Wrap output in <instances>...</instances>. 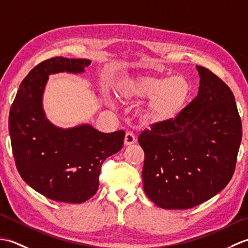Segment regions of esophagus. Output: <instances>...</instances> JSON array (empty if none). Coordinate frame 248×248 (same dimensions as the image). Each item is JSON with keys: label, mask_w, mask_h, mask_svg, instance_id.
I'll use <instances>...</instances> for the list:
<instances>
[{"label": "esophagus", "mask_w": 248, "mask_h": 248, "mask_svg": "<svg viewBox=\"0 0 248 248\" xmlns=\"http://www.w3.org/2000/svg\"><path fill=\"white\" fill-rule=\"evenodd\" d=\"M135 140H136L135 136L132 133H130V132L125 133V135H124V145L125 146H130V145L134 144Z\"/></svg>", "instance_id": "obj_1"}]
</instances>
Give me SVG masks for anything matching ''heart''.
Instances as JSON below:
<instances>
[{"label": "heart", "instance_id": "heart-1", "mask_svg": "<svg viewBox=\"0 0 248 248\" xmlns=\"http://www.w3.org/2000/svg\"><path fill=\"white\" fill-rule=\"evenodd\" d=\"M115 94L124 102L148 98L140 118L147 128L163 127L175 121L188 107L192 84L186 77L136 75L116 83Z\"/></svg>", "mask_w": 248, "mask_h": 248}]
</instances>
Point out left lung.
Wrapping results in <instances>:
<instances>
[{"mask_svg": "<svg viewBox=\"0 0 248 248\" xmlns=\"http://www.w3.org/2000/svg\"><path fill=\"white\" fill-rule=\"evenodd\" d=\"M196 68L198 94L182 115L139 136L144 191L162 209L196 207L225 188L234 172L242 140L234 96L213 72Z\"/></svg>", "mask_w": 248, "mask_h": 248, "instance_id": "obj_1", "label": "left lung"}]
</instances>
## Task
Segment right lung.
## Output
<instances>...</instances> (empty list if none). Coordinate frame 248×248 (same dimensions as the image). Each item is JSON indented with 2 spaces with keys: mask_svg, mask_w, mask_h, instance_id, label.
Wrapping results in <instances>:
<instances>
[{
  "mask_svg": "<svg viewBox=\"0 0 248 248\" xmlns=\"http://www.w3.org/2000/svg\"><path fill=\"white\" fill-rule=\"evenodd\" d=\"M91 62L62 56L40 62L21 83L10 108L9 134L20 176L55 202L82 203L92 198L102 163L124 145V130L102 133L91 124L62 129L46 117L43 96L49 76L82 73Z\"/></svg>",
  "mask_w": 248,
  "mask_h": 248,
  "instance_id": "obj_1",
  "label": "right lung"
}]
</instances>
